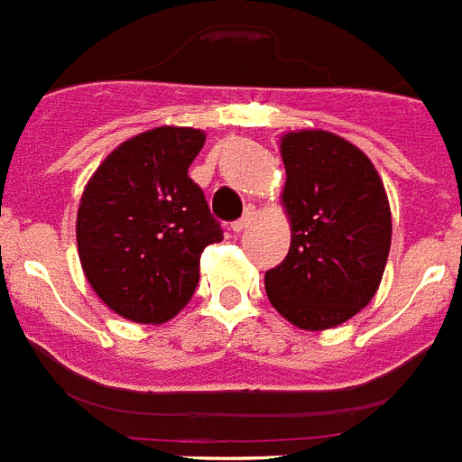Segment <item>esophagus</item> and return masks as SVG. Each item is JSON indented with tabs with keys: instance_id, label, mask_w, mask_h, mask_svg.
<instances>
[{
	"instance_id": "esophagus-1",
	"label": "esophagus",
	"mask_w": 462,
	"mask_h": 462,
	"mask_svg": "<svg viewBox=\"0 0 462 462\" xmlns=\"http://www.w3.org/2000/svg\"><path fill=\"white\" fill-rule=\"evenodd\" d=\"M254 219V208H247L245 209V215L240 217V219H236L234 224H231V231H236V234H238V231H243V228L247 226V224L253 222Z\"/></svg>"
}]
</instances>
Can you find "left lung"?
Wrapping results in <instances>:
<instances>
[{
	"label": "left lung",
	"mask_w": 462,
	"mask_h": 462,
	"mask_svg": "<svg viewBox=\"0 0 462 462\" xmlns=\"http://www.w3.org/2000/svg\"><path fill=\"white\" fill-rule=\"evenodd\" d=\"M291 250L264 273L269 302L304 330H326L371 302L392 243L390 203L375 167L330 132L281 141Z\"/></svg>",
	"instance_id": "1"
}]
</instances>
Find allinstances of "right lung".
Wrapping results in <instances>:
<instances>
[{"label": "right lung", "instance_id": "add662e5", "mask_svg": "<svg viewBox=\"0 0 462 462\" xmlns=\"http://www.w3.org/2000/svg\"><path fill=\"white\" fill-rule=\"evenodd\" d=\"M205 134L158 127L117 146L94 171L78 209L87 281L116 314L162 323L196 292L200 254L224 238L189 177Z\"/></svg>", "mask_w": 462, "mask_h": 462}]
</instances>
